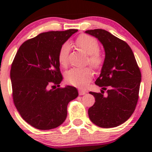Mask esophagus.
Instances as JSON below:
<instances>
[{
  "label": "esophagus",
  "mask_w": 152,
  "mask_h": 152,
  "mask_svg": "<svg viewBox=\"0 0 152 152\" xmlns=\"http://www.w3.org/2000/svg\"><path fill=\"white\" fill-rule=\"evenodd\" d=\"M78 93H79V95H84L86 94V91L82 89H79Z\"/></svg>",
  "instance_id": "34e87169"
}]
</instances>
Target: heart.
I'll use <instances>...</instances> for the list:
<instances>
[{
  "label": "heart",
  "mask_w": 152,
  "mask_h": 152,
  "mask_svg": "<svg viewBox=\"0 0 152 152\" xmlns=\"http://www.w3.org/2000/svg\"><path fill=\"white\" fill-rule=\"evenodd\" d=\"M75 43L86 54H88V62L92 68H99L103 63V56L99 50L97 40L88 35H80L77 37ZM70 46L68 42L63 44L58 51V58L61 66L65 67L68 64V54ZM94 73L90 68H72L65 74V80L72 85L84 88L89 83Z\"/></svg>",
  "instance_id": "heart-1"
}]
</instances>
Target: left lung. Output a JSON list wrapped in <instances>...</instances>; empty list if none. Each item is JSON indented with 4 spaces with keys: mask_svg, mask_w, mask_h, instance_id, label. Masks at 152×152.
Segmentation results:
<instances>
[{
    "mask_svg": "<svg viewBox=\"0 0 152 152\" xmlns=\"http://www.w3.org/2000/svg\"><path fill=\"white\" fill-rule=\"evenodd\" d=\"M103 44L105 59L95 84L101 93L90 92L95 98L88 110L91 122L101 128L123 124L135 111L142 80L140 69L133 52L126 42L101 29L85 31ZM108 88L107 96L104 91Z\"/></svg>",
    "mask_w": 152,
    "mask_h": 152,
    "instance_id": "8db88e82",
    "label": "left lung"
}]
</instances>
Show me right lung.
Returning <instances> with one entry per match:
<instances>
[{
    "label": "right lung",
    "instance_id": "add662e5",
    "mask_svg": "<svg viewBox=\"0 0 152 152\" xmlns=\"http://www.w3.org/2000/svg\"><path fill=\"white\" fill-rule=\"evenodd\" d=\"M76 32L40 33L24 42L13 59L10 69L13 103L21 117L34 128L49 130L62 124L68 103L78 96L75 87L60 88L62 75L58 58L61 45Z\"/></svg>",
    "mask_w": 152,
    "mask_h": 152
}]
</instances>
